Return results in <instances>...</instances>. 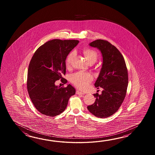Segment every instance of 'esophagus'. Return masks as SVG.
I'll return each mask as SVG.
<instances>
[{
  "label": "esophagus",
  "mask_w": 155,
  "mask_h": 155,
  "mask_svg": "<svg viewBox=\"0 0 155 155\" xmlns=\"http://www.w3.org/2000/svg\"><path fill=\"white\" fill-rule=\"evenodd\" d=\"M76 94L77 95H84V94H83L82 92L79 91V90H77V91H76Z\"/></svg>",
  "instance_id": "esophagus-1"
}]
</instances>
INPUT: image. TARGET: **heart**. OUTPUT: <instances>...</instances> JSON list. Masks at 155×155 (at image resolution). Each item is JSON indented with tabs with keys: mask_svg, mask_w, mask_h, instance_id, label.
Instances as JSON below:
<instances>
[{
	"mask_svg": "<svg viewBox=\"0 0 155 155\" xmlns=\"http://www.w3.org/2000/svg\"><path fill=\"white\" fill-rule=\"evenodd\" d=\"M82 53L89 63H94L97 59V53L95 50L91 48H84L82 49ZM74 56V51H71L66 56L65 64L67 68H69L71 65ZM92 80V76L90 74L83 72L74 73L70 77L71 82L76 86L78 88L81 90L86 89L89 83Z\"/></svg>",
	"mask_w": 155,
	"mask_h": 155,
	"instance_id": "b5f03b06",
	"label": "heart"
}]
</instances>
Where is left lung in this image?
<instances>
[{"label": "left lung", "mask_w": 155, "mask_h": 155, "mask_svg": "<svg viewBox=\"0 0 155 155\" xmlns=\"http://www.w3.org/2000/svg\"><path fill=\"white\" fill-rule=\"evenodd\" d=\"M89 45L102 54V68L95 86L101 87L103 91L101 95L94 94L95 101L87 107L94 115L106 118L117 112L124 100L129 80L127 69L121 53L108 41L96 40Z\"/></svg>", "instance_id": "8db88e82"}]
</instances>
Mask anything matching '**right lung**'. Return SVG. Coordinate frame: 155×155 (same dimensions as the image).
<instances>
[{
	"mask_svg": "<svg viewBox=\"0 0 155 155\" xmlns=\"http://www.w3.org/2000/svg\"><path fill=\"white\" fill-rule=\"evenodd\" d=\"M77 40L53 39L36 50L30 60L27 89L33 105L39 112L50 117L65 110L68 101L76 91L71 85L65 87L55 85L57 80L66 84L65 60L78 45Z\"/></svg>",
	"mask_w": 155,
	"mask_h": 155,
	"instance_id": "1",
	"label": "right lung"
}]
</instances>
